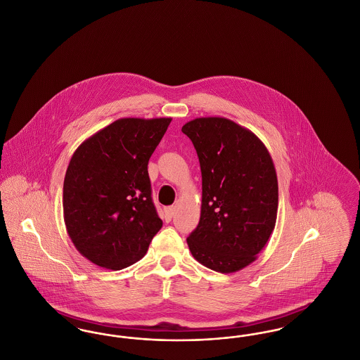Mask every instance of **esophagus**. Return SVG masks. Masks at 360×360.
<instances>
[{
  "mask_svg": "<svg viewBox=\"0 0 360 360\" xmlns=\"http://www.w3.org/2000/svg\"><path fill=\"white\" fill-rule=\"evenodd\" d=\"M174 214H175V206L165 207V219H166V221H172Z\"/></svg>",
  "mask_w": 360,
  "mask_h": 360,
  "instance_id": "obj_1",
  "label": "esophagus"
}]
</instances>
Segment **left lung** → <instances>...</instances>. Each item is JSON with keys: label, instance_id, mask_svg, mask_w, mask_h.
Listing matches in <instances>:
<instances>
[{"label": "left lung", "instance_id": "obj_1", "mask_svg": "<svg viewBox=\"0 0 360 360\" xmlns=\"http://www.w3.org/2000/svg\"><path fill=\"white\" fill-rule=\"evenodd\" d=\"M182 132L193 141L202 175L201 217L188 250L210 270L236 273L257 260L274 231V162L254 132L225 117L194 119Z\"/></svg>", "mask_w": 360, "mask_h": 360}]
</instances>
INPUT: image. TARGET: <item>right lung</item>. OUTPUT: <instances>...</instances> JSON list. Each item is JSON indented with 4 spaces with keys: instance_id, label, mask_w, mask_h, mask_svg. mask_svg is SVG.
Masks as SVG:
<instances>
[{
    "instance_id": "obj_1",
    "label": "right lung",
    "mask_w": 360,
    "mask_h": 360,
    "mask_svg": "<svg viewBox=\"0 0 360 360\" xmlns=\"http://www.w3.org/2000/svg\"><path fill=\"white\" fill-rule=\"evenodd\" d=\"M170 122L172 117L119 119L71 156L63 217L72 244L91 263L125 269L147 254L162 228L147 166Z\"/></svg>"
}]
</instances>
